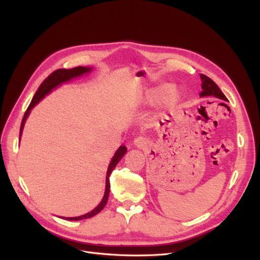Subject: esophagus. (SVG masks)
<instances>
[{"label": "esophagus", "instance_id": "obj_1", "mask_svg": "<svg viewBox=\"0 0 260 260\" xmlns=\"http://www.w3.org/2000/svg\"><path fill=\"white\" fill-rule=\"evenodd\" d=\"M134 143H135V145H137L138 147H142V146L147 144V140L144 137H137L134 140Z\"/></svg>", "mask_w": 260, "mask_h": 260}]
</instances>
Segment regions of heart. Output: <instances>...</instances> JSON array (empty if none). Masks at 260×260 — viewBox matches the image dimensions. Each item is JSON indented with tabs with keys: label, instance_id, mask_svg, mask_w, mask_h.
Returning a JSON list of instances; mask_svg holds the SVG:
<instances>
[{
	"label": "heart",
	"instance_id": "heart-1",
	"mask_svg": "<svg viewBox=\"0 0 260 260\" xmlns=\"http://www.w3.org/2000/svg\"><path fill=\"white\" fill-rule=\"evenodd\" d=\"M166 92L165 94V101L168 105H173L175 104L179 99V89L177 88L175 85H161L155 88H152L148 92V98L151 100H156L160 98L161 95Z\"/></svg>",
	"mask_w": 260,
	"mask_h": 260
}]
</instances>
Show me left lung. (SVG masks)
<instances>
[{"mask_svg": "<svg viewBox=\"0 0 260 260\" xmlns=\"http://www.w3.org/2000/svg\"><path fill=\"white\" fill-rule=\"evenodd\" d=\"M200 78L202 81V85H201L202 91L200 93L201 97H203V95H214V97H216L218 99L226 101V97L224 95V93L220 90L219 87L217 86V84L211 78L207 77L206 75H202V74L200 75Z\"/></svg>", "mask_w": 260, "mask_h": 260, "instance_id": "1", "label": "left lung"}]
</instances>
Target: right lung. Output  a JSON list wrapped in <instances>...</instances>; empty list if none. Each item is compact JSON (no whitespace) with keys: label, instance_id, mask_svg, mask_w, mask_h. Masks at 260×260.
Here are the masks:
<instances>
[{"label":"right lung","instance_id":"1","mask_svg":"<svg viewBox=\"0 0 260 260\" xmlns=\"http://www.w3.org/2000/svg\"><path fill=\"white\" fill-rule=\"evenodd\" d=\"M91 68L89 67H82V66H79V67H75V68H71V70H63V68H60V70H57L54 71L53 73H51L43 82L42 84L40 85V87L38 88V90L36 91L34 98L28 106V108H27V111L25 112L24 114V117H23V120H22V123H21V127H20V137L22 135V131H23V127H24V123L26 121V118L28 117L29 113H30V109L41 100L43 99L45 97V94H47L49 91L52 90V88L57 87L58 85H60L61 83H63V82H66L68 80H71L75 77H79L81 75H83L85 73H88L90 72ZM126 153V147L125 146H120L118 148V151L116 152L115 156L113 157L111 163H109L108 166V169H107V173H106V186H105V194H104V197L101 201V203L99 204V206L95 208L94 210H92L90 213H87L83 216H79V217H70V218H66L67 220H82V219H87V218H90L94 215H97L98 213H100L103 208L105 207V204L108 200V196H109V188H111V184H109V176H111L113 170L116 168V166L118 165V162L121 160V158L124 156V154Z\"/></svg>","mask_w":260,"mask_h":260}]
</instances>
